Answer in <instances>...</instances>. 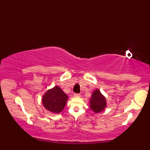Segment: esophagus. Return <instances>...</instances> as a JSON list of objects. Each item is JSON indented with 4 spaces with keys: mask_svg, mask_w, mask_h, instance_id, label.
I'll use <instances>...</instances> for the list:
<instances>
[{
    "mask_svg": "<svg viewBox=\"0 0 150 150\" xmlns=\"http://www.w3.org/2000/svg\"><path fill=\"white\" fill-rule=\"evenodd\" d=\"M74 97H81V94L80 93H74Z\"/></svg>",
    "mask_w": 150,
    "mask_h": 150,
    "instance_id": "obj_1",
    "label": "esophagus"
}]
</instances>
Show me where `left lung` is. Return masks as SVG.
<instances>
[{"label": "left lung", "instance_id": "left-lung-1", "mask_svg": "<svg viewBox=\"0 0 150 150\" xmlns=\"http://www.w3.org/2000/svg\"><path fill=\"white\" fill-rule=\"evenodd\" d=\"M106 106V98L98 90H95L90 100V108L95 113L100 112Z\"/></svg>", "mask_w": 150, "mask_h": 150}]
</instances>
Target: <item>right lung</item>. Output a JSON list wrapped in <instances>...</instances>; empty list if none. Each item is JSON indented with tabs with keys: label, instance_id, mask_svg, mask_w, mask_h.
Returning a JSON list of instances; mask_svg holds the SVG:
<instances>
[{
	"label": "right lung",
	"instance_id": "add662e5",
	"mask_svg": "<svg viewBox=\"0 0 150 150\" xmlns=\"http://www.w3.org/2000/svg\"><path fill=\"white\" fill-rule=\"evenodd\" d=\"M68 96L59 86L47 91L42 98L44 106L54 113H59L64 108Z\"/></svg>",
	"mask_w": 150,
	"mask_h": 150
}]
</instances>
